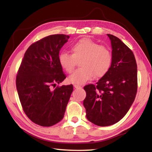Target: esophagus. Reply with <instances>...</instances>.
Instances as JSON below:
<instances>
[{
	"label": "esophagus",
	"instance_id": "1",
	"mask_svg": "<svg viewBox=\"0 0 152 152\" xmlns=\"http://www.w3.org/2000/svg\"><path fill=\"white\" fill-rule=\"evenodd\" d=\"M74 88H77V89L81 88H82L81 86L78 85V84H74Z\"/></svg>",
	"mask_w": 152,
	"mask_h": 152
}]
</instances>
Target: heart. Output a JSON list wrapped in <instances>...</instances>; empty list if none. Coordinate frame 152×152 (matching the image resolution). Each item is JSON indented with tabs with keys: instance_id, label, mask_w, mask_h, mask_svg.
<instances>
[{
	"instance_id": "b5f03b06",
	"label": "heart",
	"mask_w": 152,
	"mask_h": 152,
	"mask_svg": "<svg viewBox=\"0 0 152 152\" xmlns=\"http://www.w3.org/2000/svg\"><path fill=\"white\" fill-rule=\"evenodd\" d=\"M72 54L61 51L58 61L64 70L70 73L76 66V60H80L78 69L69 76L68 81L73 84H84L94 76H104L111 66L112 53L106 46L100 45L89 38L79 40L72 46Z\"/></svg>"
}]
</instances>
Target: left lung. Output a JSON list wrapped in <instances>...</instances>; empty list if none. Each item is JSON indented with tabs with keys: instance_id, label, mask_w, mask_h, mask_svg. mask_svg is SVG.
Returning <instances> with one entry per match:
<instances>
[{
	"instance_id": "8db88e82",
	"label": "left lung",
	"mask_w": 152,
	"mask_h": 152,
	"mask_svg": "<svg viewBox=\"0 0 152 152\" xmlns=\"http://www.w3.org/2000/svg\"><path fill=\"white\" fill-rule=\"evenodd\" d=\"M112 64L96 85L84 86L83 104L89 121L101 127L119 122L132 107L137 93V67L132 51L115 36L107 34Z\"/></svg>"
}]
</instances>
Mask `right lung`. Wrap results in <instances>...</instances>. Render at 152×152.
I'll use <instances>...</instances> for the list:
<instances>
[{"label": "right lung", "mask_w": 152, "mask_h": 152, "mask_svg": "<svg viewBox=\"0 0 152 152\" xmlns=\"http://www.w3.org/2000/svg\"><path fill=\"white\" fill-rule=\"evenodd\" d=\"M69 35H51L31 45L25 52L16 78L22 107L36 124L50 127L62 120L73 85L51 87L66 78L58 56Z\"/></svg>", "instance_id": "add662e5"}]
</instances>
